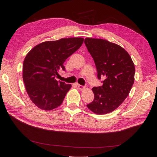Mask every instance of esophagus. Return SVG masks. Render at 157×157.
<instances>
[{"mask_svg":"<svg viewBox=\"0 0 157 157\" xmlns=\"http://www.w3.org/2000/svg\"><path fill=\"white\" fill-rule=\"evenodd\" d=\"M77 87H78V88L80 90H84V88H85V87H84V86H82V85H80V84H78V85H77Z\"/></svg>","mask_w":157,"mask_h":157,"instance_id":"1","label":"esophagus"}]
</instances>
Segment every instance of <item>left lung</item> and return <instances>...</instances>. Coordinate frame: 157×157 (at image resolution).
Here are the masks:
<instances>
[{"label":"left lung","instance_id":"1","mask_svg":"<svg viewBox=\"0 0 157 157\" xmlns=\"http://www.w3.org/2000/svg\"><path fill=\"white\" fill-rule=\"evenodd\" d=\"M88 51L94 59L103 85L92 88L93 101L87 107L96 114L111 113L124 101L134 82L135 66L128 52L106 40L86 38Z\"/></svg>","mask_w":157,"mask_h":157}]
</instances>
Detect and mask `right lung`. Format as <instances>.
I'll return each mask as SVG.
<instances>
[{
	"mask_svg": "<svg viewBox=\"0 0 157 157\" xmlns=\"http://www.w3.org/2000/svg\"><path fill=\"white\" fill-rule=\"evenodd\" d=\"M82 38H68L46 41L35 46L23 61V80L33 103L45 111L62 103L71 87L57 81L58 71H65L63 63L82 46Z\"/></svg>",
	"mask_w": 157,
	"mask_h": 157,
	"instance_id": "1",
	"label": "right lung"
}]
</instances>
